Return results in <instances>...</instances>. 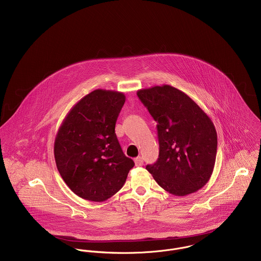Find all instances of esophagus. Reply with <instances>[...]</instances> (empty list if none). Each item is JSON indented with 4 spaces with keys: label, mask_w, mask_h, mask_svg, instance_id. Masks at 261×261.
Wrapping results in <instances>:
<instances>
[{
    "label": "esophagus",
    "mask_w": 261,
    "mask_h": 261,
    "mask_svg": "<svg viewBox=\"0 0 261 261\" xmlns=\"http://www.w3.org/2000/svg\"><path fill=\"white\" fill-rule=\"evenodd\" d=\"M134 162H135V166L136 167H142L143 164H144V161L141 156H137L136 159H134Z\"/></svg>",
    "instance_id": "obj_1"
}]
</instances>
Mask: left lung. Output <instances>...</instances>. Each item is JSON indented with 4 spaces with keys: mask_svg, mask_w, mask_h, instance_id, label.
<instances>
[{
    "mask_svg": "<svg viewBox=\"0 0 261 261\" xmlns=\"http://www.w3.org/2000/svg\"><path fill=\"white\" fill-rule=\"evenodd\" d=\"M137 95L158 122L159 159L146 169L172 195L198 191L214 169V123L190 96L169 85L141 89Z\"/></svg>",
    "mask_w": 261,
    "mask_h": 261,
    "instance_id": "1",
    "label": "left lung"
}]
</instances>
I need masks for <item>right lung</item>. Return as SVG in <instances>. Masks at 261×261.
Here are the masks:
<instances>
[{"mask_svg":"<svg viewBox=\"0 0 261 261\" xmlns=\"http://www.w3.org/2000/svg\"><path fill=\"white\" fill-rule=\"evenodd\" d=\"M125 99L121 92L94 90L70 109L57 131V169L65 184L83 199H109L122 188L134 167L115 134Z\"/></svg>","mask_w":261,"mask_h":261,"instance_id":"1","label":"right lung"}]
</instances>
